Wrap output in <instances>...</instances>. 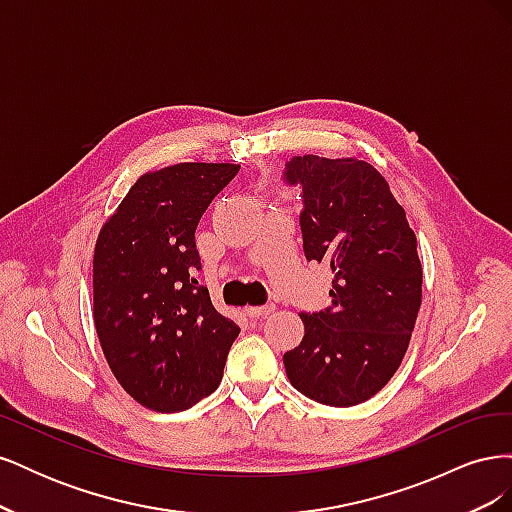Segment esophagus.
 <instances>
[{
    "instance_id": "esophagus-1",
    "label": "esophagus",
    "mask_w": 512,
    "mask_h": 512,
    "mask_svg": "<svg viewBox=\"0 0 512 512\" xmlns=\"http://www.w3.org/2000/svg\"><path fill=\"white\" fill-rule=\"evenodd\" d=\"M275 309V305H250L245 307V314L250 318H267Z\"/></svg>"
}]
</instances>
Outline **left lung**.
Wrapping results in <instances>:
<instances>
[{
	"label": "left lung",
	"instance_id": "left-lung-1",
	"mask_svg": "<svg viewBox=\"0 0 512 512\" xmlns=\"http://www.w3.org/2000/svg\"><path fill=\"white\" fill-rule=\"evenodd\" d=\"M284 179L303 192L305 258L333 271L331 305L301 314L305 335L284 354L288 380L324 406L363 404L393 378L414 331L423 292L414 230L363 160L294 156Z\"/></svg>",
	"mask_w": 512,
	"mask_h": 512
}]
</instances>
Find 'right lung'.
Returning a JSON list of instances; mask_svg holds the SVG:
<instances>
[{
	"label": "right lung",
	"instance_id": "1",
	"mask_svg": "<svg viewBox=\"0 0 512 512\" xmlns=\"http://www.w3.org/2000/svg\"><path fill=\"white\" fill-rule=\"evenodd\" d=\"M239 164L181 162L138 179L94 252V322L115 378L138 404L181 412L222 380L239 327L200 286L194 232Z\"/></svg>",
	"mask_w": 512,
	"mask_h": 512
}]
</instances>
